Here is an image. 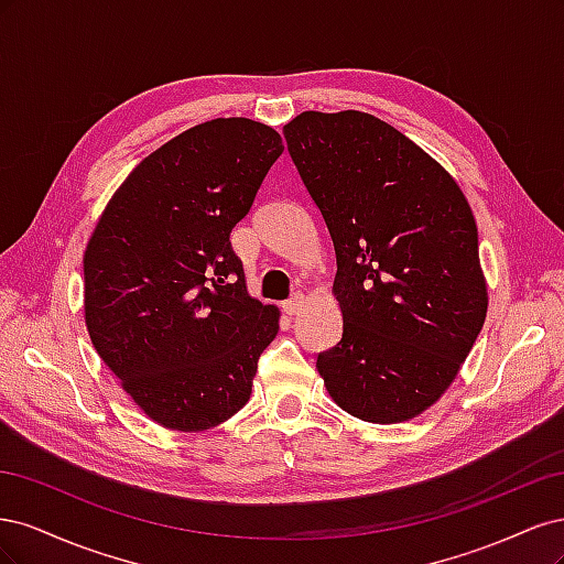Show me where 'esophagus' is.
<instances>
[{
	"mask_svg": "<svg viewBox=\"0 0 564 564\" xmlns=\"http://www.w3.org/2000/svg\"><path fill=\"white\" fill-rule=\"evenodd\" d=\"M303 303H305V296L303 294H294L292 299L282 303V308H284L286 315H296L303 308Z\"/></svg>",
	"mask_w": 564,
	"mask_h": 564,
	"instance_id": "esophagus-1",
	"label": "esophagus"
}]
</instances>
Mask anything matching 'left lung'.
<instances>
[{
	"mask_svg": "<svg viewBox=\"0 0 564 564\" xmlns=\"http://www.w3.org/2000/svg\"><path fill=\"white\" fill-rule=\"evenodd\" d=\"M284 139L336 251L344 336L317 355L319 377L357 419H414L456 379L487 317L470 204L373 115L308 110Z\"/></svg>",
	"mask_w": 564,
	"mask_h": 564,
	"instance_id": "left-lung-1",
	"label": "left lung"
}]
</instances>
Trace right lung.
Instances as JSON below:
<instances>
[{"mask_svg": "<svg viewBox=\"0 0 564 564\" xmlns=\"http://www.w3.org/2000/svg\"><path fill=\"white\" fill-rule=\"evenodd\" d=\"M282 150L247 117L197 124L133 169L91 232V344L164 429L209 431L240 412L278 336L280 311L249 296L230 232Z\"/></svg>", "mask_w": 564, "mask_h": 564, "instance_id": "obj_1", "label": "right lung"}]
</instances>
